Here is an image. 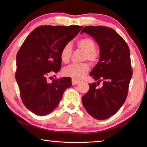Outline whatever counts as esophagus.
I'll use <instances>...</instances> for the list:
<instances>
[{
    "instance_id": "1",
    "label": "esophagus",
    "mask_w": 147,
    "mask_h": 147,
    "mask_svg": "<svg viewBox=\"0 0 147 147\" xmlns=\"http://www.w3.org/2000/svg\"><path fill=\"white\" fill-rule=\"evenodd\" d=\"M80 82V81L78 80H75V79H72V85L74 86L76 85L77 84H78Z\"/></svg>"
}]
</instances>
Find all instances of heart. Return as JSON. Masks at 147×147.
Listing matches in <instances>:
<instances>
[{"mask_svg":"<svg viewBox=\"0 0 147 147\" xmlns=\"http://www.w3.org/2000/svg\"><path fill=\"white\" fill-rule=\"evenodd\" d=\"M77 46L86 52L84 59H88L91 63H94L98 61V55L96 50V44L93 39L89 38H82L76 42ZM73 49L71 43L65 45L60 52V59L65 63H68L71 58ZM89 71V65L87 63L71 64L63 70L65 76L71 77L73 79H80L86 75Z\"/></svg>","mask_w":147,"mask_h":147,"instance_id":"1","label":"heart"}]
</instances>
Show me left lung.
Returning <instances> with one entry per match:
<instances>
[{"instance_id":"1","label":"left lung","mask_w":147,"mask_h":147,"mask_svg":"<svg viewBox=\"0 0 147 147\" xmlns=\"http://www.w3.org/2000/svg\"><path fill=\"white\" fill-rule=\"evenodd\" d=\"M90 35L100 47V60L90 73L97 82L89 84L82 97L83 106L94 119L104 120L115 114L127 97L131 76L130 49L113 29L85 26L81 31ZM100 81L102 86L99 87Z\"/></svg>"}]
</instances>
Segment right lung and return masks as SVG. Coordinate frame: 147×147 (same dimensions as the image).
<instances>
[{"label":"right lung","mask_w":147,"mask_h":147,"mask_svg":"<svg viewBox=\"0 0 147 147\" xmlns=\"http://www.w3.org/2000/svg\"><path fill=\"white\" fill-rule=\"evenodd\" d=\"M82 28L80 26L37 27L30 34L17 52L16 79L20 96L27 108L39 116L54 111L64 91L71 86V78L47 77L60 70V52Z\"/></svg>","instance_id":"obj_1"}]
</instances>
